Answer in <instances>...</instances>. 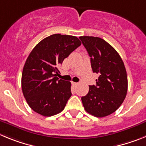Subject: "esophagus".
<instances>
[{"label": "esophagus", "instance_id": "obj_1", "mask_svg": "<svg viewBox=\"0 0 146 146\" xmlns=\"http://www.w3.org/2000/svg\"><path fill=\"white\" fill-rule=\"evenodd\" d=\"M72 86H77V85L79 84V83H78V82H72Z\"/></svg>", "mask_w": 146, "mask_h": 146}]
</instances>
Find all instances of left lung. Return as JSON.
<instances>
[{
    "instance_id": "left-lung-1",
    "label": "left lung",
    "mask_w": 146,
    "mask_h": 146,
    "mask_svg": "<svg viewBox=\"0 0 146 146\" xmlns=\"http://www.w3.org/2000/svg\"><path fill=\"white\" fill-rule=\"evenodd\" d=\"M91 57L93 72L99 74L96 86L82 96L87 113L102 118L116 111L126 98L128 80L124 64L117 51L106 41L99 37L80 36Z\"/></svg>"
}]
</instances>
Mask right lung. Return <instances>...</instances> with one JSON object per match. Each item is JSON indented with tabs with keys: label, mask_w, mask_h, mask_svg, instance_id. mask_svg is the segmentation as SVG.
I'll use <instances>...</instances> for the list:
<instances>
[{
	"label": "right lung",
	"mask_w": 146,
	"mask_h": 146,
	"mask_svg": "<svg viewBox=\"0 0 146 146\" xmlns=\"http://www.w3.org/2000/svg\"><path fill=\"white\" fill-rule=\"evenodd\" d=\"M81 45L77 37L51 35L38 42L28 55L22 74V90L33 111L52 116L64 110L72 96L71 82L58 80V66Z\"/></svg>",
	"instance_id": "obj_1"
}]
</instances>
